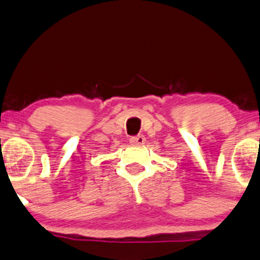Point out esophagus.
Wrapping results in <instances>:
<instances>
[{
	"label": "esophagus",
	"mask_w": 260,
	"mask_h": 260,
	"mask_svg": "<svg viewBox=\"0 0 260 260\" xmlns=\"http://www.w3.org/2000/svg\"><path fill=\"white\" fill-rule=\"evenodd\" d=\"M146 141V137L143 135H137V136H133L130 139V143L134 146H140V145H143Z\"/></svg>",
	"instance_id": "34e87169"
}]
</instances>
